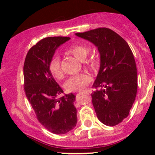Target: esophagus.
<instances>
[{"label": "esophagus", "instance_id": "esophagus-1", "mask_svg": "<svg viewBox=\"0 0 155 155\" xmlns=\"http://www.w3.org/2000/svg\"><path fill=\"white\" fill-rule=\"evenodd\" d=\"M86 91H89V90H88V89H87V90H86Z\"/></svg>", "mask_w": 155, "mask_h": 155}]
</instances>
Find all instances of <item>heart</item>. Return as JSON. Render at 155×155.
<instances>
[{
    "label": "heart",
    "instance_id": "1",
    "mask_svg": "<svg viewBox=\"0 0 155 155\" xmlns=\"http://www.w3.org/2000/svg\"><path fill=\"white\" fill-rule=\"evenodd\" d=\"M89 48L84 45H73L70 46L67 50V52L74 56L79 61H84L88 54ZM87 65L90 67H94L95 65V60L94 58L87 59L85 61ZM48 69L50 73L56 79H60L62 76V71L61 69V61L60 58L58 55H54L51 58V61L48 64ZM91 77L85 73L76 75L71 76L66 81L64 86L68 91H77L83 88L85 85L90 82Z\"/></svg>",
    "mask_w": 155,
    "mask_h": 155
}]
</instances>
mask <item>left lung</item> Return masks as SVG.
<instances>
[{
    "instance_id": "8db88e82",
    "label": "left lung",
    "mask_w": 155,
    "mask_h": 155,
    "mask_svg": "<svg viewBox=\"0 0 155 155\" xmlns=\"http://www.w3.org/2000/svg\"><path fill=\"white\" fill-rule=\"evenodd\" d=\"M76 35L93 43L101 54L91 94L97 116L105 125H117L128 116L137 96V72L132 51L121 36L107 28Z\"/></svg>"
}]
</instances>
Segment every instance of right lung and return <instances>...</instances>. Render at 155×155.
Segmentation results:
<instances>
[{
	"instance_id": "obj_1",
	"label": "right lung",
	"mask_w": 155,
	"mask_h": 155,
	"mask_svg": "<svg viewBox=\"0 0 155 155\" xmlns=\"http://www.w3.org/2000/svg\"><path fill=\"white\" fill-rule=\"evenodd\" d=\"M70 37H50L30 48L24 64V86L26 97L40 124L54 134H64L77 123L74 101L76 96L64 93L48 69L55 50Z\"/></svg>"
}]
</instances>
